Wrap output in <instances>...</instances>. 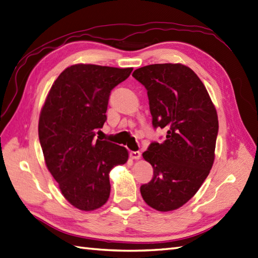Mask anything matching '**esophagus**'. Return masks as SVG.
I'll use <instances>...</instances> for the list:
<instances>
[{
  "label": "esophagus",
  "mask_w": 258,
  "mask_h": 258,
  "mask_svg": "<svg viewBox=\"0 0 258 258\" xmlns=\"http://www.w3.org/2000/svg\"><path fill=\"white\" fill-rule=\"evenodd\" d=\"M130 158L135 160H139L141 158V152L140 151H131L130 152Z\"/></svg>",
  "instance_id": "34e87169"
}]
</instances>
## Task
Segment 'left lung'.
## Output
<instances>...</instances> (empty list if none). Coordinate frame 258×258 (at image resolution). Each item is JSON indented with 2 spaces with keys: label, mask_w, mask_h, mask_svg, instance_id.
<instances>
[{
  "label": "left lung",
  "mask_w": 258,
  "mask_h": 258,
  "mask_svg": "<svg viewBox=\"0 0 258 258\" xmlns=\"http://www.w3.org/2000/svg\"><path fill=\"white\" fill-rule=\"evenodd\" d=\"M133 76L148 91L154 128H164L142 157L152 165L151 181L140 186L145 202L160 212L181 208L207 179L215 158L219 119L201 79L182 64H153Z\"/></svg>",
  "instance_id": "left-lung-1"
}]
</instances>
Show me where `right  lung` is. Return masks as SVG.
I'll list each match as a JSON object with an SVG mask.
<instances>
[{
    "label": "right lung",
    "instance_id": "right-lung-1",
    "mask_svg": "<svg viewBox=\"0 0 258 258\" xmlns=\"http://www.w3.org/2000/svg\"><path fill=\"white\" fill-rule=\"evenodd\" d=\"M131 72V67L72 65L57 77L42 107L38 137L45 163L64 198L81 211L108 201L110 171L128 160L124 147L95 136L107 120L110 91Z\"/></svg>",
    "mask_w": 258,
    "mask_h": 258
}]
</instances>
